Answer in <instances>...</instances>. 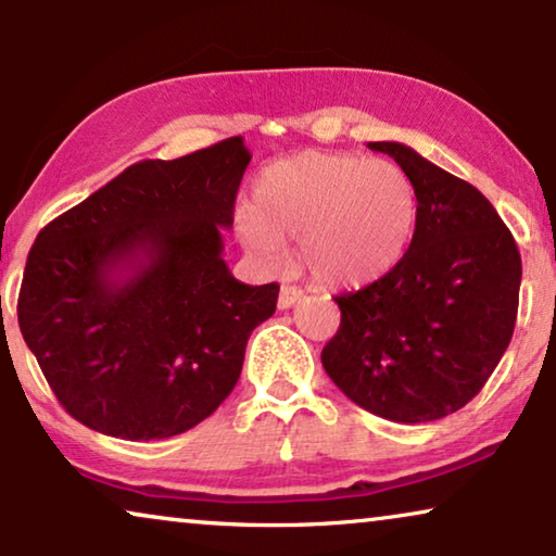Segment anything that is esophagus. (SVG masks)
<instances>
[{"instance_id": "esophagus-1", "label": "esophagus", "mask_w": 556, "mask_h": 556, "mask_svg": "<svg viewBox=\"0 0 556 556\" xmlns=\"http://www.w3.org/2000/svg\"><path fill=\"white\" fill-rule=\"evenodd\" d=\"M305 298V292L300 290V287H294V285H282V290H279V300H277V305H279V309H287V307H292V305H298V302Z\"/></svg>"}]
</instances>
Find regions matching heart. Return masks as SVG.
Returning a JSON list of instances; mask_svg holds the SVG:
<instances>
[{
    "instance_id": "obj_1",
    "label": "heart",
    "mask_w": 556,
    "mask_h": 556,
    "mask_svg": "<svg viewBox=\"0 0 556 556\" xmlns=\"http://www.w3.org/2000/svg\"><path fill=\"white\" fill-rule=\"evenodd\" d=\"M417 220V188L394 162L300 152L256 175L239 231L264 258L300 241V262L317 282L366 287L402 264Z\"/></svg>"
}]
</instances>
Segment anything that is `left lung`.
I'll use <instances>...</instances> for the list:
<instances>
[{
  "instance_id": "left-lung-1",
  "label": "left lung",
  "mask_w": 556,
  "mask_h": 556,
  "mask_svg": "<svg viewBox=\"0 0 556 556\" xmlns=\"http://www.w3.org/2000/svg\"><path fill=\"white\" fill-rule=\"evenodd\" d=\"M414 180L417 233L379 282L336 298L323 366L383 419L419 425L463 409L498 366L519 313L521 254L488 198L399 142H368Z\"/></svg>"
}]
</instances>
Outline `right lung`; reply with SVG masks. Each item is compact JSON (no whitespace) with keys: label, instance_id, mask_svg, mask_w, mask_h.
<instances>
[{"label":"right lung","instance_id":"add662e5","mask_svg":"<svg viewBox=\"0 0 556 556\" xmlns=\"http://www.w3.org/2000/svg\"><path fill=\"white\" fill-rule=\"evenodd\" d=\"M249 162L241 137L137 162L37 233L20 330L80 425L165 440L233 391L279 294L277 282H239L220 256Z\"/></svg>","mask_w":556,"mask_h":556}]
</instances>
